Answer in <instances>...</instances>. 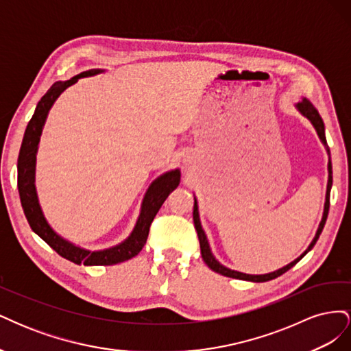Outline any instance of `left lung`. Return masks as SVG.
Listing matches in <instances>:
<instances>
[{
    "instance_id": "obj_1",
    "label": "left lung",
    "mask_w": 351,
    "mask_h": 351,
    "mask_svg": "<svg viewBox=\"0 0 351 351\" xmlns=\"http://www.w3.org/2000/svg\"><path fill=\"white\" fill-rule=\"evenodd\" d=\"M297 110H299L304 117H307V119L311 120V123L313 124V127L316 129V133L317 136H319V139L322 141V143L325 145L326 147V152L329 155V147H328V143H326V137H325V125H324V121L321 119L319 112H317V110L313 107V104L311 101H307L306 98H303L299 104L295 105ZM331 187H332V165H331V159H329L328 162V186H326V197H325V208H324V217H322V221L319 224V228H317L316 231V236L315 239L312 240L311 246L306 249V252L302 254L300 258H297L295 261H293L291 263L287 265V267L278 269V271H274L271 274H265V275H249V274H243V272H237V271H231L226 267H222V265L214 258V254L210 253V249H209V243H208V239L205 236V231L202 230V226H200V219H199V212H197V204H196V199H195V206H193V221H195V228L197 231V237H199V243H200V253H202V259L205 261V263L208 265V267L215 271L221 275H224V277H230V278H236V280H246V281H253V282H265V281H269V280H274L280 277V275H282L284 272L289 271L290 268H293L294 265L299 262L304 254L307 252H311L312 247L316 244L317 239H319L321 232L324 230V226L326 222V218H328V210H329V193H331Z\"/></svg>"
}]
</instances>
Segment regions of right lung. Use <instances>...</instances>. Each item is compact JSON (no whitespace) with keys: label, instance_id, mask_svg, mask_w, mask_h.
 Listing matches in <instances>:
<instances>
[{"label":"right lung","instance_id":"add662e5","mask_svg":"<svg viewBox=\"0 0 351 351\" xmlns=\"http://www.w3.org/2000/svg\"><path fill=\"white\" fill-rule=\"evenodd\" d=\"M102 73V70H88L83 71L77 76L71 77L66 82H56L48 89V92L40 98L36 105L35 114L26 127V132L23 136L22 147L19 152V161H17V187L20 200H22V206L25 210V215L30 228L34 230L36 234L48 243L49 246L54 249L60 256L71 261L77 265H86V267H108V265H115L124 261H129L134 258L137 253L142 250L145 243L149 234V228L155 215L158 214L159 208L162 206L168 195L177 189L180 183V171L173 169L158 177L155 182L147 189L145 195L142 210L139 219L136 222V227L130 237L120 243L119 246H114L107 250L99 252H90L84 250L82 247L74 246L70 241L61 239L57 232L49 227L44 214H42L40 206L38 204L36 189H35V164H36V151L38 143L40 139L42 127L45 124L48 111L51 110L52 104L60 97L61 92H64L69 86L76 83L80 77L93 76V74Z\"/></svg>","mask_w":351,"mask_h":351}]
</instances>
